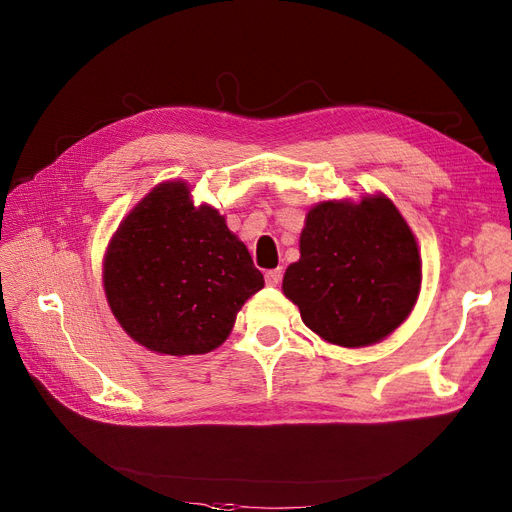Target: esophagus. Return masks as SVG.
Listing matches in <instances>:
<instances>
[{"label": "esophagus", "instance_id": "esophagus-1", "mask_svg": "<svg viewBox=\"0 0 512 512\" xmlns=\"http://www.w3.org/2000/svg\"><path fill=\"white\" fill-rule=\"evenodd\" d=\"M267 286H280L282 284V269H271L265 273Z\"/></svg>", "mask_w": 512, "mask_h": 512}]
</instances>
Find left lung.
Here are the masks:
<instances>
[{"mask_svg":"<svg viewBox=\"0 0 512 512\" xmlns=\"http://www.w3.org/2000/svg\"><path fill=\"white\" fill-rule=\"evenodd\" d=\"M282 288L327 342L376 344L408 318L418 297L416 239L384 196L320 203L307 213L301 258L286 269Z\"/></svg>","mask_w":512,"mask_h":512,"instance_id":"8db88e82","label":"left lung"}]
</instances>
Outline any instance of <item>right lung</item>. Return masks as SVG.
<instances>
[{
    "instance_id": "1",
    "label": "right lung",
    "mask_w": 512,
    "mask_h": 512,
    "mask_svg": "<svg viewBox=\"0 0 512 512\" xmlns=\"http://www.w3.org/2000/svg\"><path fill=\"white\" fill-rule=\"evenodd\" d=\"M265 286L247 247L190 188H153L117 228L104 290L134 342L160 354H205L224 344L241 305Z\"/></svg>"
}]
</instances>
